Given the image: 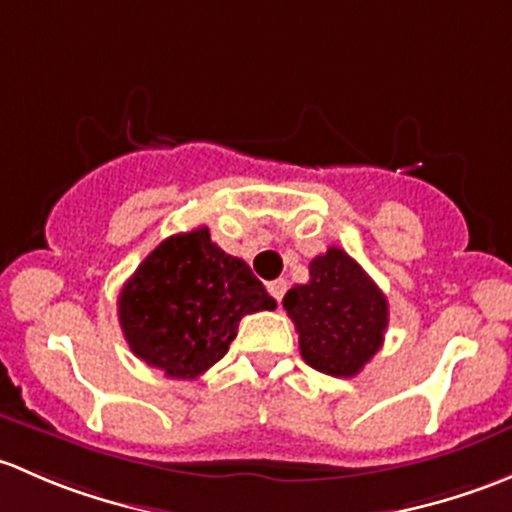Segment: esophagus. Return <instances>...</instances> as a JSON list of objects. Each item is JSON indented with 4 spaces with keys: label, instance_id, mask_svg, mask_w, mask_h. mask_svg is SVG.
Listing matches in <instances>:
<instances>
[{
    "label": "esophagus",
    "instance_id": "1",
    "mask_svg": "<svg viewBox=\"0 0 512 512\" xmlns=\"http://www.w3.org/2000/svg\"><path fill=\"white\" fill-rule=\"evenodd\" d=\"M286 291H288V283L283 281V278H278V281L268 283V293H271L273 298L278 300V303H281V300H283V295H286Z\"/></svg>",
    "mask_w": 512,
    "mask_h": 512
}]
</instances>
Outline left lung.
<instances>
[{
    "mask_svg": "<svg viewBox=\"0 0 512 512\" xmlns=\"http://www.w3.org/2000/svg\"><path fill=\"white\" fill-rule=\"evenodd\" d=\"M300 355L330 377H355L377 355L389 323L387 298L360 263L330 246L310 261V281L283 298Z\"/></svg>",
    "mask_w": 512,
    "mask_h": 512,
    "instance_id": "left-lung-1",
    "label": "left lung"
}]
</instances>
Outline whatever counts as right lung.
Wrapping results in <instances>:
<instances>
[{
  "label": "right lung",
  "mask_w": 512,
  "mask_h": 512,
  "mask_svg": "<svg viewBox=\"0 0 512 512\" xmlns=\"http://www.w3.org/2000/svg\"><path fill=\"white\" fill-rule=\"evenodd\" d=\"M273 308L249 263L221 251L207 226L155 246L118 298L130 350L172 379H197L217 365L241 318Z\"/></svg>",
  "instance_id": "obj_1"
}]
</instances>
